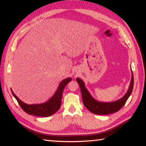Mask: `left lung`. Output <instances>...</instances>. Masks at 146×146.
I'll return each mask as SVG.
<instances>
[{"label":"left lung","instance_id":"8db88e82","mask_svg":"<svg viewBox=\"0 0 146 146\" xmlns=\"http://www.w3.org/2000/svg\"><path fill=\"white\" fill-rule=\"evenodd\" d=\"M76 80L80 86L84 105L90 112L97 115H108L119 111L124 106L128 98L131 94L133 84H134V78L131 70V80L128 90L124 96H123L120 99L113 102H104L98 101L91 96L87 88H86L85 84L82 79L76 78Z\"/></svg>","mask_w":146,"mask_h":146}]
</instances>
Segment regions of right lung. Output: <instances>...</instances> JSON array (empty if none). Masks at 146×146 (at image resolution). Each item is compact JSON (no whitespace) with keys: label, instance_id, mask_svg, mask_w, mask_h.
I'll return each instance as SVG.
<instances>
[{"label":"right lung","instance_id":"add662e5","mask_svg":"<svg viewBox=\"0 0 146 146\" xmlns=\"http://www.w3.org/2000/svg\"><path fill=\"white\" fill-rule=\"evenodd\" d=\"M71 80H72V78L70 77L64 79L59 84L57 90L50 99L46 102L38 104H27L20 100L15 95V94L13 92L12 90H11L12 94H13L14 97L16 98L19 104L26 113L29 115L38 116V117H47L53 115L60 109L61 106L62 95L64 89Z\"/></svg>","mask_w":146,"mask_h":146}]
</instances>
